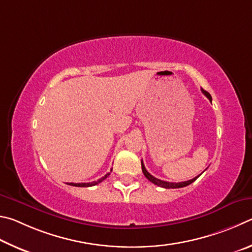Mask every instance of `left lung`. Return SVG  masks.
<instances>
[{
  "label": "left lung",
  "mask_w": 252,
  "mask_h": 252,
  "mask_svg": "<svg viewBox=\"0 0 252 252\" xmlns=\"http://www.w3.org/2000/svg\"><path fill=\"white\" fill-rule=\"evenodd\" d=\"M201 92L204 93L205 96H206L207 98H208L210 101L213 100V98H211V96H210V94H209L208 92H206L205 90H202V88H201ZM142 170H143V173H144V175H145V177H146V178L149 180V182H152L153 184L157 185V186L162 187V188H167V189H169V188H183V187H186V186H188V185L192 184V183L195 182V180L200 176V175H199V176H197V177H195V178H192V179H190V180H187V182H182V183H169V182H164V180H160V179H158V178H155L153 175L149 174L148 171L146 170V168H145L143 160H142Z\"/></svg>",
  "instance_id": "8db88e82"
}]
</instances>
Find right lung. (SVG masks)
<instances>
[{
	"label": "right lung",
	"instance_id": "1",
	"mask_svg": "<svg viewBox=\"0 0 252 252\" xmlns=\"http://www.w3.org/2000/svg\"><path fill=\"white\" fill-rule=\"evenodd\" d=\"M112 170H113V169H110V171H112ZM109 175H110V173H107V174H106V175L104 176V177L99 178L98 180H96V182H92V183H77V184L69 183V184H67V185H70V186H75V187H92V186H95V185H97V184H99V183L103 182V180L107 178Z\"/></svg>",
	"mask_w": 252,
	"mask_h": 252
}]
</instances>
